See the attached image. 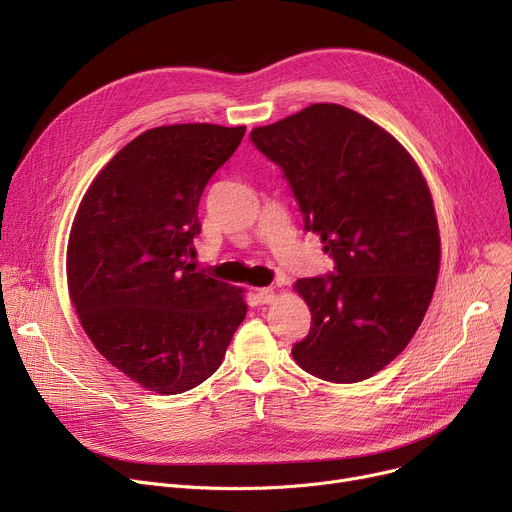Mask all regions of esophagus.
<instances>
[{"label": "esophagus", "instance_id": "obj_1", "mask_svg": "<svg viewBox=\"0 0 512 512\" xmlns=\"http://www.w3.org/2000/svg\"><path fill=\"white\" fill-rule=\"evenodd\" d=\"M255 292H257V301H259V303H263V305L272 303V301L276 299V290H274V288H270V286H267V288H257Z\"/></svg>", "mask_w": 512, "mask_h": 512}]
</instances>
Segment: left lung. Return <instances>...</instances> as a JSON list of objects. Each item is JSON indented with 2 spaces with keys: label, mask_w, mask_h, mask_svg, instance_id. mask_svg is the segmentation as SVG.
Segmentation results:
<instances>
[{
  "label": "left lung",
  "mask_w": 512,
  "mask_h": 512,
  "mask_svg": "<svg viewBox=\"0 0 512 512\" xmlns=\"http://www.w3.org/2000/svg\"><path fill=\"white\" fill-rule=\"evenodd\" d=\"M251 141L334 259L328 276L294 284L311 330L292 357L321 380H367L409 344L432 301L440 234L429 188L392 134L336 103L259 126Z\"/></svg>",
  "instance_id": "1"
}]
</instances>
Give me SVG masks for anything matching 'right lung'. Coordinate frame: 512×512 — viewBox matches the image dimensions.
Returning <instances> with one entry per match:
<instances>
[{
	"instance_id": "1",
	"label": "right lung",
	"mask_w": 512,
	"mask_h": 512,
	"mask_svg": "<svg viewBox=\"0 0 512 512\" xmlns=\"http://www.w3.org/2000/svg\"><path fill=\"white\" fill-rule=\"evenodd\" d=\"M242 137L245 126L151 128L112 157L76 211L66 274L80 324L107 361L153 392L205 382L247 315L240 288L188 263L203 188Z\"/></svg>"
}]
</instances>
